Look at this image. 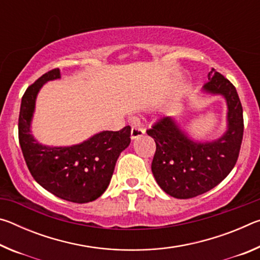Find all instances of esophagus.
<instances>
[{
	"label": "esophagus",
	"mask_w": 260,
	"mask_h": 260,
	"mask_svg": "<svg viewBox=\"0 0 260 260\" xmlns=\"http://www.w3.org/2000/svg\"><path fill=\"white\" fill-rule=\"evenodd\" d=\"M144 133H146V131H144L142 127H138V126H134L132 127V131H131V139L132 140H135L140 138V136H142Z\"/></svg>",
	"instance_id": "34e87169"
}]
</instances>
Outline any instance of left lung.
Masks as SVG:
<instances>
[{"label":"left lung","mask_w":260,"mask_h":260,"mask_svg":"<svg viewBox=\"0 0 260 260\" xmlns=\"http://www.w3.org/2000/svg\"><path fill=\"white\" fill-rule=\"evenodd\" d=\"M202 91L226 101L227 129L218 139L193 140L174 117H164L147 131L156 142L153 177L158 186L175 199H191L211 190L231 173L240 153L243 109L236 88L212 69Z\"/></svg>","instance_id":"8db88e82"}]
</instances>
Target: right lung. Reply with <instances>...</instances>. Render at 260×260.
Instances as JSON below:
<instances>
[{"instance_id":"add662e5","label":"right lung","mask_w":260,"mask_h":260,"mask_svg":"<svg viewBox=\"0 0 260 260\" xmlns=\"http://www.w3.org/2000/svg\"><path fill=\"white\" fill-rule=\"evenodd\" d=\"M58 79L60 70H51L26 89L19 112V144L29 172L40 186L61 200L88 203L107 190L118 157L131 143V127L102 131L67 147L39 142L30 129L38 94L45 83Z\"/></svg>"}]
</instances>
